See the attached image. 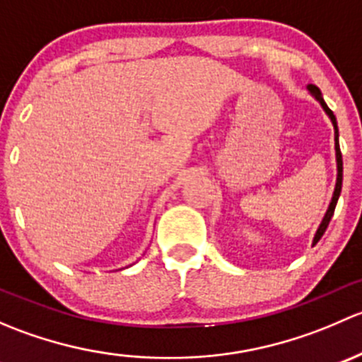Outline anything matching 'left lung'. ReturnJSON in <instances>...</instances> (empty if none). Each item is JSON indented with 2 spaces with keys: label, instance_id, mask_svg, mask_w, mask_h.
Returning <instances> with one entry per match:
<instances>
[{
  "label": "left lung",
  "instance_id": "left-lung-1",
  "mask_svg": "<svg viewBox=\"0 0 362 362\" xmlns=\"http://www.w3.org/2000/svg\"><path fill=\"white\" fill-rule=\"evenodd\" d=\"M306 89L310 90V94H312L313 98H315L317 101L320 103V107L324 108V112L327 113V117L331 119V122H333V127H334V151H337V170H338V175H337V185H334V192H333V198H331V203L329 206H327V211L326 215H324L322 222H320L319 229H317L315 236H313V245H315L317 242H319L320 238H322V235L326 233L327 226H329V221L331 217H333L334 214V208H337V203H338V198H339V192H341V182H343V159H341V152H339V141H338V124H337V117H334V113L329 110V107L326 105V101H324L322 98V93H320V89L317 86H313V83H308V87Z\"/></svg>",
  "mask_w": 362,
  "mask_h": 362
}]
</instances>
